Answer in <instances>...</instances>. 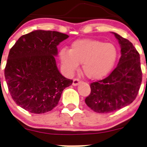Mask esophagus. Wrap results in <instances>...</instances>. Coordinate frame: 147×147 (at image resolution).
<instances>
[{
    "instance_id": "34e87169",
    "label": "esophagus",
    "mask_w": 147,
    "mask_h": 147,
    "mask_svg": "<svg viewBox=\"0 0 147 147\" xmlns=\"http://www.w3.org/2000/svg\"><path fill=\"white\" fill-rule=\"evenodd\" d=\"M80 83V80L79 79H78V78H75V79L73 80V82H72V84H73L74 86H77L78 84H79Z\"/></svg>"
}]
</instances>
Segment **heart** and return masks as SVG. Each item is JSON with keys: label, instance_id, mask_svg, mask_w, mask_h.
<instances>
[{"label": "heart", "instance_id": "obj_1", "mask_svg": "<svg viewBox=\"0 0 147 147\" xmlns=\"http://www.w3.org/2000/svg\"><path fill=\"white\" fill-rule=\"evenodd\" d=\"M118 52L114 44L95 39H82L75 41L69 50L60 52L62 65L67 72L76 70L79 64L87 78L101 79L112 69L117 59Z\"/></svg>", "mask_w": 147, "mask_h": 147}]
</instances>
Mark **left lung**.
<instances>
[{
    "label": "left lung",
    "mask_w": 147,
    "mask_h": 147,
    "mask_svg": "<svg viewBox=\"0 0 147 147\" xmlns=\"http://www.w3.org/2000/svg\"><path fill=\"white\" fill-rule=\"evenodd\" d=\"M121 47L117 67L102 80L90 84L85 103L97 113H110L130 105L137 97L142 81L140 56L133 44L112 32Z\"/></svg>",
    "instance_id": "left-lung-1"
}]
</instances>
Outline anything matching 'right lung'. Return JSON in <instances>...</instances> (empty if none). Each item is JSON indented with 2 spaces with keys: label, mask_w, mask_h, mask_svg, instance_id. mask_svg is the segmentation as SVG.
<instances>
[{
  "label": "right lung",
  "mask_w": 147,
  "mask_h": 147,
  "mask_svg": "<svg viewBox=\"0 0 147 147\" xmlns=\"http://www.w3.org/2000/svg\"><path fill=\"white\" fill-rule=\"evenodd\" d=\"M68 37L38 30L20 37L11 47L5 78L18 106L34 114L45 113L57 106L64 89L73 82L60 74L55 58L57 46Z\"/></svg>",
  "instance_id": "right-lung-1"
}]
</instances>
